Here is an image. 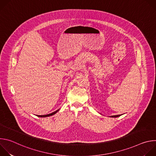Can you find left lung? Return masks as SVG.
<instances>
[{"label":"left lung","instance_id":"8db88e82","mask_svg":"<svg viewBox=\"0 0 156 156\" xmlns=\"http://www.w3.org/2000/svg\"><path fill=\"white\" fill-rule=\"evenodd\" d=\"M120 115H112V116H110V117H113V118H116L120 117Z\"/></svg>","mask_w":156,"mask_h":156}]
</instances>
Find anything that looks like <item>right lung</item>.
I'll return each mask as SVG.
<instances>
[{
    "label": "right lung",
    "mask_w": 156,
    "mask_h": 156,
    "mask_svg": "<svg viewBox=\"0 0 156 156\" xmlns=\"http://www.w3.org/2000/svg\"><path fill=\"white\" fill-rule=\"evenodd\" d=\"M59 110H60V109H58L57 110L55 111V112H52V113H51V114H47V115H37V117H47L52 116V115H53L55 114Z\"/></svg>",
    "instance_id": "add662e5"
}]
</instances>
